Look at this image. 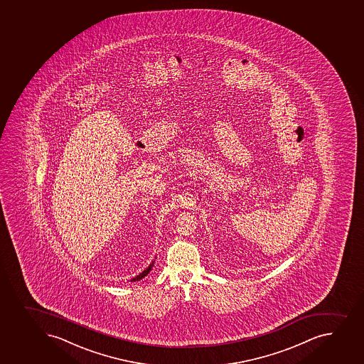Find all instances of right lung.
<instances>
[{
  "mask_svg": "<svg viewBox=\"0 0 364 364\" xmlns=\"http://www.w3.org/2000/svg\"><path fill=\"white\" fill-rule=\"evenodd\" d=\"M153 264H154V263H151V264H149V267H148L147 269H144V272H142V273L139 274V275H137L136 277H134L133 280L132 281H139L141 280L142 277H147L148 273L151 272V267H153Z\"/></svg>",
  "mask_w": 364,
  "mask_h": 364,
  "instance_id": "add662e5",
  "label": "right lung"
}]
</instances>
